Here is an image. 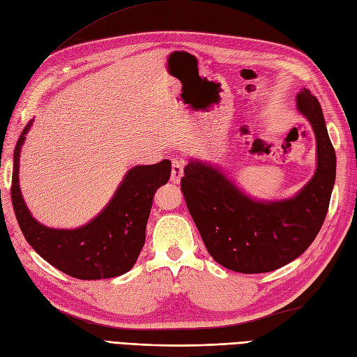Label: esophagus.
Wrapping results in <instances>:
<instances>
[{"instance_id":"esophagus-1","label":"esophagus","mask_w":357,"mask_h":357,"mask_svg":"<svg viewBox=\"0 0 357 357\" xmlns=\"http://www.w3.org/2000/svg\"><path fill=\"white\" fill-rule=\"evenodd\" d=\"M182 173H184V160L181 158H173L172 160V182H175V184H178V182L181 181V176Z\"/></svg>"}]
</instances>
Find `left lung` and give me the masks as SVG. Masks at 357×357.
<instances>
[{
  "instance_id": "obj_1",
  "label": "left lung",
  "mask_w": 357,
  "mask_h": 357,
  "mask_svg": "<svg viewBox=\"0 0 357 357\" xmlns=\"http://www.w3.org/2000/svg\"><path fill=\"white\" fill-rule=\"evenodd\" d=\"M297 108L315 131L318 166L296 197L255 202L213 167L190 162L184 169L181 190L205 248L214 261L232 271L255 274L287 266L312 244L324 223L336 155L318 99L301 91Z\"/></svg>"
}]
</instances>
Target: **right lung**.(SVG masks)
Segmentation results:
<instances>
[{
	"mask_svg": "<svg viewBox=\"0 0 357 357\" xmlns=\"http://www.w3.org/2000/svg\"><path fill=\"white\" fill-rule=\"evenodd\" d=\"M31 121L15 146L12 204L31 248L52 267L81 280L116 278L131 270L144 245L146 223L155 191L170 178L172 162L162 160L126 173L112 202L95 220L74 231L50 229L31 217L20 191V152Z\"/></svg>",
	"mask_w": 357,
	"mask_h": 357,
	"instance_id": "1",
	"label": "right lung"
}]
</instances>
